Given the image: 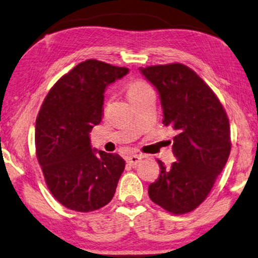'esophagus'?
Listing matches in <instances>:
<instances>
[{
	"instance_id": "obj_1",
	"label": "esophagus",
	"mask_w": 258,
	"mask_h": 258,
	"mask_svg": "<svg viewBox=\"0 0 258 258\" xmlns=\"http://www.w3.org/2000/svg\"><path fill=\"white\" fill-rule=\"evenodd\" d=\"M141 160H142V158L139 157V155L133 154V155H129V157L126 158V163H128L129 166L134 167V166H136V164H138L139 162H141Z\"/></svg>"
}]
</instances>
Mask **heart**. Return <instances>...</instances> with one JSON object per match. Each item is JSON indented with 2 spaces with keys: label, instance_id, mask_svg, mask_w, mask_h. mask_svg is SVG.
<instances>
[{
  "label": "heart",
  "instance_id": "obj_1",
  "mask_svg": "<svg viewBox=\"0 0 258 258\" xmlns=\"http://www.w3.org/2000/svg\"><path fill=\"white\" fill-rule=\"evenodd\" d=\"M151 90L150 86L144 81H141V80H136V81H133L128 84V88H126V95H128L129 99L133 100L137 97L144 95L145 92Z\"/></svg>",
  "mask_w": 258,
  "mask_h": 258
}]
</instances>
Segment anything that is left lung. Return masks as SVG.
I'll list each match as a JSON object with an SVG mask.
<instances>
[{
    "instance_id": "obj_1",
    "label": "left lung",
    "mask_w": 258,
    "mask_h": 258,
    "mask_svg": "<svg viewBox=\"0 0 258 258\" xmlns=\"http://www.w3.org/2000/svg\"><path fill=\"white\" fill-rule=\"evenodd\" d=\"M157 88L163 124L176 130L177 161L150 184V199L167 212L183 215L198 208L212 191L231 152L230 122L224 107L196 72L179 62L141 67Z\"/></svg>"
}]
</instances>
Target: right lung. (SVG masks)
Returning <instances> with one entry per match:
<instances>
[{
    "label": "right lung",
    "mask_w": 258,
    "mask_h": 258,
    "mask_svg": "<svg viewBox=\"0 0 258 258\" xmlns=\"http://www.w3.org/2000/svg\"><path fill=\"white\" fill-rule=\"evenodd\" d=\"M129 70L96 59L80 62L50 89L35 124L36 157L56 200L89 213L112 200L125 162L92 149L89 133L103 117L104 92Z\"/></svg>",
    "instance_id": "obj_1"
}]
</instances>
